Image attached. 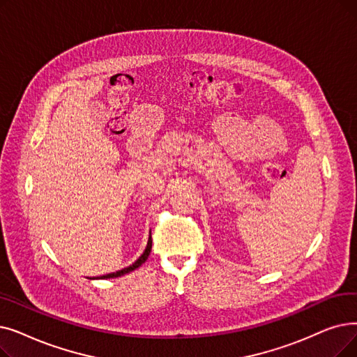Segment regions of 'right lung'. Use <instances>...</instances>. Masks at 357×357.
<instances>
[{
	"label": "right lung",
	"mask_w": 357,
	"mask_h": 357,
	"mask_svg": "<svg viewBox=\"0 0 357 357\" xmlns=\"http://www.w3.org/2000/svg\"><path fill=\"white\" fill-rule=\"evenodd\" d=\"M150 251H151V235H150V238H149V242H147V246H146V251L143 252V255L138 258L132 266H130V267H127V268H122V270H119V271H116V273H111V274H106V275H102L100 278H114V277H119V275H123V274H127V273H130V271H132V270H135V268H138L140 267L143 262L149 258V255H150Z\"/></svg>",
	"instance_id": "1"
}]
</instances>
